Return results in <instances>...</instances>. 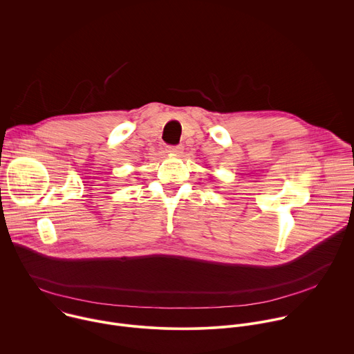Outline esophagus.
<instances>
[{
    "label": "esophagus",
    "mask_w": 354,
    "mask_h": 354,
    "mask_svg": "<svg viewBox=\"0 0 354 354\" xmlns=\"http://www.w3.org/2000/svg\"><path fill=\"white\" fill-rule=\"evenodd\" d=\"M183 151V147L180 145H176V146H168V153H172V154H180Z\"/></svg>",
    "instance_id": "1"
}]
</instances>
